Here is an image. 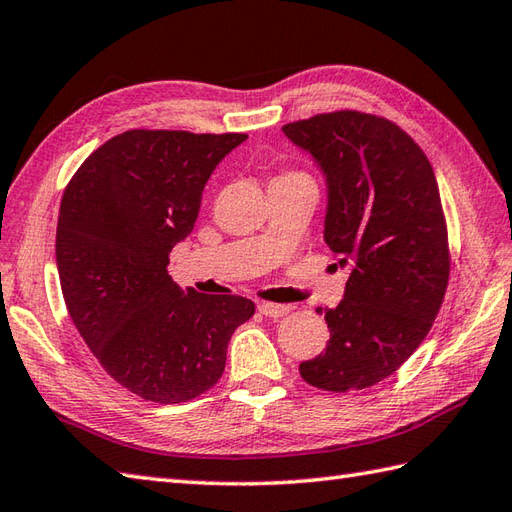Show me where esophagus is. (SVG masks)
<instances>
[{
    "label": "esophagus",
    "instance_id": "esophagus-1",
    "mask_svg": "<svg viewBox=\"0 0 512 512\" xmlns=\"http://www.w3.org/2000/svg\"><path fill=\"white\" fill-rule=\"evenodd\" d=\"M291 309H293V306H289V304H274V302H260L258 304V311L263 313L265 317H274V320H278V317H285Z\"/></svg>",
    "mask_w": 512,
    "mask_h": 512
}]
</instances>
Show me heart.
<instances>
[{"mask_svg":"<svg viewBox=\"0 0 512 512\" xmlns=\"http://www.w3.org/2000/svg\"><path fill=\"white\" fill-rule=\"evenodd\" d=\"M295 175H302V173H293V170H291V173H282L280 177H276V179H282V177H295Z\"/></svg>","mask_w":512,"mask_h":512,"instance_id":"heart-1","label":"heart"}]
</instances>
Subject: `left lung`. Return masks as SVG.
Here are the masks:
<instances>
[{
	"label": "left lung",
	"mask_w": 512,
	"mask_h": 512,
	"mask_svg": "<svg viewBox=\"0 0 512 512\" xmlns=\"http://www.w3.org/2000/svg\"><path fill=\"white\" fill-rule=\"evenodd\" d=\"M328 181L324 241L350 269L335 309H317L326 350L300 363L324 392H357L388 379L427 337L451 269L447 221L425 151L399 124L339 109L282 127Z\"/></svg>",
	"instance_id": "obj_1"
}]
</instances>
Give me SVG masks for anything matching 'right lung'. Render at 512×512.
<instances>
[{
  "mask_svg": "<svg viewBox=\"0 0 512 512\" xmlns=\"http://www.w3.org/2000/svg\"><path fill=\"white\" fill-rule=\"evenodd\" d=\"M245 138L131 129L98 146L65 186L56 267L67 313L109 377L144 401L208 392L232 333L256 311L241 295L184 293L166 271L214 166Z\"/></svg>",
  "mask_w": 512,
  "mask_h": 512,
  "instance_id": "right-lung-1",
  "label": "right lung"
}]
</instances>
